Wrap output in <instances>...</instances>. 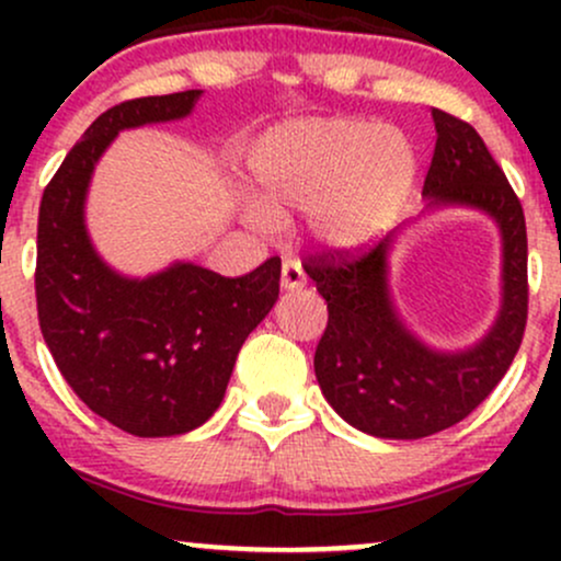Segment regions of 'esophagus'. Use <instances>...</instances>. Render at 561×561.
Segmentation results:
<instances>
[{
	"label": "esophagus",
	"mask_w": 561,
	"mask_h": 561,
	"mask_svg": "<svg viewBox=\"0 0 561 561\" xmlns=\"http://www.w3.org/2000/svg\"><path fill=\"white\" fill-rule=\"evenodd\" d=\"M302 285H306V272H302L300 261H295V259L282 261V287L300 289Z\"/></svg>",
	"instance_id": "34e87169"
}]
</instances>
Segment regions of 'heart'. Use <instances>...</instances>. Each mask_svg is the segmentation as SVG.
<instances>
[{
  "label": "heart",
  "mask_w": 561,
  "mask_h": 561,
  "mask_svg": "<svg viewBox=\"0 0 561 561\" xmlns=\"http://www.w3.org/2000/svg\"><path fill=\"white\" fill-rule=\"evenodd\" d=\"M414 169L398 128L343 118L276 128L250 158L268 214L311 210L313 231L334 248L371 240L398 210Z\"/></svg>",
  "instance_id": "obj_1"
}]
</instances>
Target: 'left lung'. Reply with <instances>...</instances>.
Wrapping results in <instances>:
<instances>
[{"label":"left lung","instance_id":"left-lung-1","mask_svg":"<svg viewBox=\"0 0 561 561\" xmlns=\"http://www.w3.org/2000/svg\"><path fill=\"white\" fill-rule=\"evenodd\" d=\"M435 152L424 176L430 203L488 210L504 237V308L472 351L435 353L392 311L385 282L390 237L308 255L302 268L327 300L313 356L321 392L362 433L416 440L454 427L491 396L523 345L527 324V229L523 203L467 121L433 107Z\"/></svg>","mask_w":561,"mask_h":561}]
</instances>
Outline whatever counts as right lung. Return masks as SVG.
Segmentation results:
<instances>
[{"instance_id": "obj_1", "label": "right lung", "mask_w": 561, "mask_h": 561, "mask_svg": "<svg viewBox=\"0 0 561 561\" xmlns=\"http://www.w3.org/2000/svg\"><path fill=\"white\" fill-rule=\"evenodd\" d=\"M197 89L137 96L83 131L44 186L36 234V311L44 343L70 390L124 433H190L221 403L237 353L279 298L282 261L244 276L176 263L124 279L94 253L83 195L96 158L121 128L184 118Z\"/></svg>"}]
</instances>
